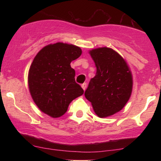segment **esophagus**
<instances>
[{
	"instance_id": "34e87169",
	"label": "esophagus",
	"mask_w": 161,
	"mask_h": 161,
	"mask_svg": "<svg viewBox=\"0 0 161 161\" xmlns=\"http://www.w3.org/2000/svg\"><path fill=\"white\" fill-rule=\"evenodd\" d=\"M86 87H87L86 83H83V84L82 85V88H83V90H84V91L86 89Z\"/></svg>"
}]
</instances>
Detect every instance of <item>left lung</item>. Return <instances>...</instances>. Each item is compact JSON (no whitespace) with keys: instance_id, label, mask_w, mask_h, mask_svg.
Instances as JSON below:
<instances>
[{"instance_id":"1","label":"left lung","mask_w":161,"mask_h":161,"mask_svg":"<svg viewBox=\"0 0 161 161\" xmlns=\"http://www.w3.org/2000/svg\"><path fill=\"white\" fill-rule=\"evenodd\" d=\"M97 71L85 92L94 111L101 118L120 111L132 95L133 79L126 61L110 47L89 51Z\"/></svg>"}]
</instances>
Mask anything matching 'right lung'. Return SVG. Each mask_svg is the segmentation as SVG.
Here are the masks:
<instances>
[{"mask_svg":"<svg viewBox=\"0 0 161 161\" xmlns=\"http://www.w3.org/2000/svg\"><path fill=\"white\" fill-rule=\"evenodd\" d=\"M81 54L78 46L57 42L46 45L35 57L29 70L28 86L35 104L44 114L60 117L73 100L83 95L70 66Z\"/></svg>","mask_w":161,"mask_h":161,"instance_id":"1","label":"right lung"}]
</instances>
